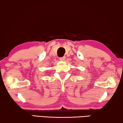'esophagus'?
<instances>
[{
  "label": "esophagus",
  "mask_w": 123,
  "mask_h": 123,
  "mask_svg": "<svg viewBox=\"0 0 123 123\" xmlns=\"http://www.w3.org/2000/svg\"><path fill=\"white\" fill-rule=\"evenodd\" d=\"M65 58H66L65 56H63V57H60V60H61V61H64V60H65Z\"/></svg>",
  "instance_id": "esophagus-1"
}]
</instances>
